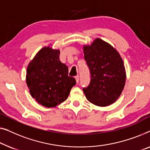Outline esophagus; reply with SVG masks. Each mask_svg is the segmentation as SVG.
I'll return each mask as SVG.
<instances>
[{"label":"esophagus","mask_w":150,"mask_h":150,"mask_svg":"<svg viewBox=\"0 0 150 150\" xmlns=\"http://www.w3.org/2000/svg\"><path fill=\"white\" fill-rule=\"evenodd\" d=\"M75 80H76V82H77V83H79V75L75 76Z\"/></svg>","instance_id":"1"}]
</instances>
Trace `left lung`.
Segmentation results:
<instances>
[{
	"instance_id": "obj_1",
	"label": "left lung",
	"mask_w": 150,
	"mask_h": 150,
	"mask_svg": "<svg viewBox=\"0 0 150 150\" xmlns=\"http://www.w3.org/2000/svg\"><path fill=\"white\" fill-rule=\"evenodd\" d=\"M83 52L91 75L90 84L83 88L86 98L100 107L112 104L125 85L126 71L121 56L100 39H95L91 45L84 46Z\"/></svg>"
}]
</instances>
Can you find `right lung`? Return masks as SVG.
<instances>
[{"instance_id": "obj_1", "label": "right lung", "mask_w": 150, "mask_h": 150, "mask_svg": "<svg viewBox=\"0 0 150 150\" xmlns=\"http://www.w3.org/2000/svg\"><path fill=\"white\" fill-rule=\"evenodd\" d=\"M59 56V50L45 47L27 68L26 83L31 96L46 107L64 102L76 83L75 78L68 75V67L60 62Z\"/></svg>"}]
</instances>
